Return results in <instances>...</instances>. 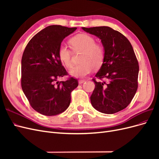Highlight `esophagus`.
<instances>
[{"instance_id":"1","label":"esophagus","mask_w":159,"mask_h":159,"mask_svg":"<svg viewBox=\"0 0 159 159\" xmlns=\"http://www.w3.org/2000/svg\"><path fill=\"white\" fill-rule=\"evenodd\" d=\"M85 80H79V81H78V83H79V84H83V83H84L85 82Z\"/></svg>"}]
</instances>
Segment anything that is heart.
I'll use <instances>...</instances> for the list:
<instances>
[{
  "label": "heart",
  "instance_id": "1",
  "mask_svg": "<svg viewBox=\"0 0 159 159\" xmlns=\"http://www.w3.org/2000/svg\"><path fill=\"white\" fill-rule=\"evenodd\" d=\"M71 48L74 51L83 52L81 57L82 64L75 66L70 71V74L75 78H81L90 74L95 68L102 65L105 57V49L102 44H96L94 38L87 34H80L70 40ZM71 51L64 44L58 49V56L67 68L72 66Z\"/></svg>",
  "mask_w": 159,
  "mask_h": 159
}]
</instances>
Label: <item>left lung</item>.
Returning <instances> with one entry per match:
<instances>
[{
	"instance_id": "obj_1",
	"label": "left lung",
	"mask_w": 159,
	"mask_h": 159,
	"mask_svg": "<svg viewBox=\"0 0 159 159\" xmlns=\"http://www.w3.org/2000/svg\"><path fill=\"white\" fill-rule=\"evenodd\" d=\"M86 32L98 37L105 49L102 67L93 81L95 89L91 103L98 111L113 114L126 108L138 88L139 63L131 43L121 33L108 26L82 27Z\"/></svg>"
}]
</instances>
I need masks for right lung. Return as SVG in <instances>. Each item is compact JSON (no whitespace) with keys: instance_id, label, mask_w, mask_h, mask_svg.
Instances as JSON below:
<instances>
[{"instance_id":"obj_1","label":"right lung","mask_w":159,"mask_h":159,"mask_svg":"<svg viewBox=\"0 0 159 159\" xmlns=\"http://www.w3.org/2000/svg\"><path fill=\"white\" fill-rule=\"evenodd\" d=\"M77 28L52 25L42 30L28 43L21 61V85L31 107L46 116L66 111L70 104L71 92L78 87L74 78L57 81L68 75L58 56L64 38Z\"/></svg>"}]
</instances>
